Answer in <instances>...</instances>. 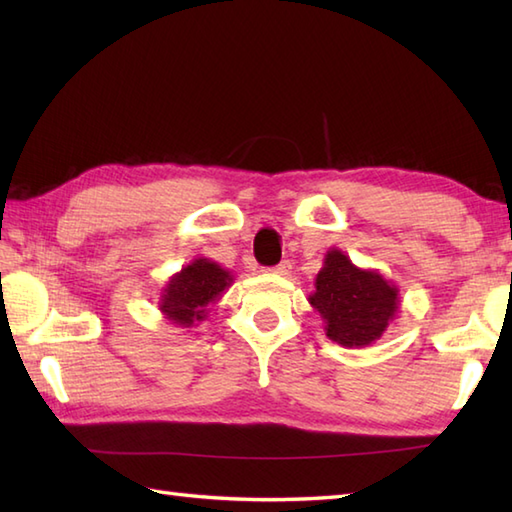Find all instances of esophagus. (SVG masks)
Segmentation results:
<instances>
[{"instance_id":"esophagus-1","label":"esophagus","mask_w":512,"mask_h":512,"mask_svg":"<svg viewBox=\"0 0 512 512\" xmlns=\"http://www.w3.org/2000/svg\"><path fill=\"white\" fill-rule=\"evenodd\" d=\"M290 262L288 259H284V262H279L277 266H273V268H268V273H275V275H288L290 273Z\"/></svg>"}]
</instances>
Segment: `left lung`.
Here are the masks:
<instances>
[{"instance_id": "8db88e82", "label": "left lung", "mask_w": 512, "mask_h": 512, "mask_svg": "<svg viewBox=\"0 0 512 512\" xmlns=\"http://www.w3.org/2000/svg\"><path fill=\"white\" fill-rule=\"evenodd\" d=\"M310 303L325 319V332L345 347H363L385 332L398 310V290L372 270H358L341 250H330Z\"/></svg>"}]
</instances>
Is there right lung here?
<instances>
[{
    "label": "right lung",
    "mask_w": 512,
    "mask_h": 512,
    "mask_svg": "<svg viewBox=\"0 0 512 512\" xmlns=\"http://www.w3.org/2000/svg\"><path fill=\"white\" fill-rule=\"evenodd\" d=\"M228 284H231V275L226 270L209 259H195L169 281L160 308L167 312L171 321L189 328L193 321L204 319V308L220 297Z\"/></svg>",
    "instance_id": "add662e5"
}]
</instances>
